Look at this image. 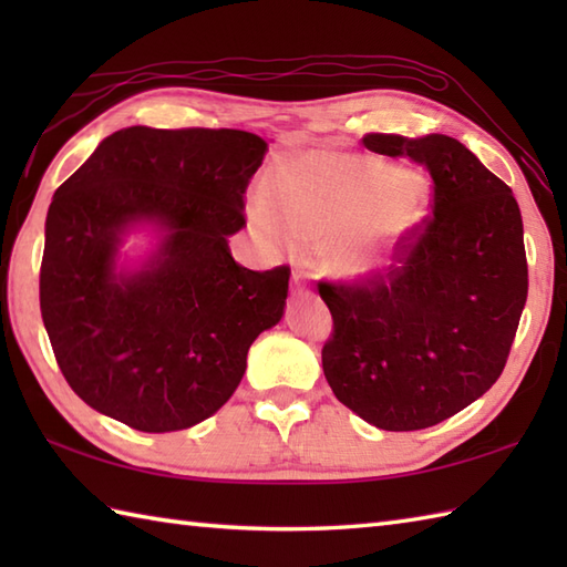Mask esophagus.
Listing matches in <instances>:
<instances>
[{"mask_svg": "<svg viewBox=\"0 0 567 567\" xmlns=\"http://www.w3.org/2000/svg\"><path fill=\"white\" fill-rule=\"evenodd\" d=\"M292 287H295V292H305L307 290V280H305L302 272H295L292 275Z\"/></svg>", "mask_w": 567, "mask_h": 567, "instance_id": "1", "label": "esophagus"}]
</instances>
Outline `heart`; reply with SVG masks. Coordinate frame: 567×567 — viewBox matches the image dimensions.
Instances as JSON below:
<instances>
[{
    "label": "heart",
    "instance_id": "obj_1",
    "mask_svg": "<svg viewBox=\"0 0 567 567\" xmlns=\"http://www.w3.org/2000/svg\"><path fill=\"white\" fill-rule=\"evenodd\" d=\"M429 189L370 155L307 153L282 165L250 202L252 224L277 244L329 240V268L365 280L392 262L394 250L424 221Z\"/></svg>",
    "mask_w": 567,
    "mask_h": 567
}]
</instances>
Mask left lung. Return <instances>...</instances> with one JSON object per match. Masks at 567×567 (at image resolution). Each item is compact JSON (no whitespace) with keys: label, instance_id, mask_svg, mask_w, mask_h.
I'll return each instance as SVG.
<instances>
[{"label":"left lung","instance_id":"1","mask_svg":"<svg viewBox=\"0 0 567 567\" xmlns=\"http://www.w3.org/2000/svg\"><path fill=\"white\" fill-rule=\"evenodd\" d=\"M433 179L431 216L394 262L358 282H319L333 317L321 365L336 400L384 431L441 424L502 375L526 305L522 212L461 141L365 134Z\"/></svg>","mask_w":567,"mask_h":567}]
</instances>
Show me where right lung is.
<instances>
[{"label":"right lung","mask_w":567,"mask_h":567,"mask_svg":"<svg viewBox=\"0 0 567 567\" xmlns=\"http://www.w3.org/2000/svg\"><path fill=\"white\" fill-rule=\"evenodd\" d=\"M268 143L236 128L128 126L55 189L45 216L41 317L84 404L165 433L228 402L258 336L282 319L290 268L228 250ZM164 234L138 271L115 270L126 230Z\"/></svg>","instance_id":"right-lung-1"}]
</instances>
